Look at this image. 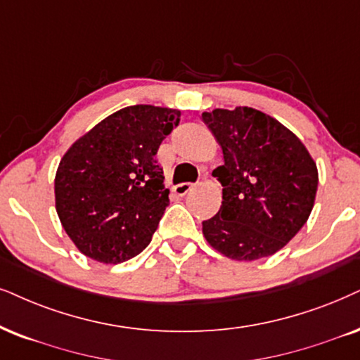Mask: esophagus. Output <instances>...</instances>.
<instances>
[{"label":"esophagus","instance_id":"esophagus-1","mask_svg":"<svg viewBox=\"0 0 360 360\" xmlns=\"http://www.w3.org/2000/svg\"><path fill=\"white\" fill-rule=\"evenodd\" d=\"M193 188H194L193 183H181V184L174 186V189L172 191H174V194H177V195H186Z\"/></svg>","mask_w":360,"mask_h":360}]
</instances>
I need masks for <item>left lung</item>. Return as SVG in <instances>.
<instances>
[{
  "instance_id": "8db88e82",
  "label": "left lung",
  "mask_w": 360,
  "mask_h": 360,
  "mask_svg": "<svg viewBox=\"0 0 360 360\" xmlns=\"http://www.w3.org/2000/svg\"><path fill=\"white\" fill-rule=\"evenodd\" d=\"M222 149L219 212L202 222L211 248L234 261L281 251L306 224L317 193V166L302 141L257 109L202 112Z\"/></svg>"
}]
</instances>
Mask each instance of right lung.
I'll return each instance as SVG.
<instances>
[{
  "mask_svg": "<svg viewBox=\"0 0 360 360\" xmlns=\"http://www.w3.org/2000/svg\"><path fill=\"white\" fill-rule=\"evenodd\" d=\"M181 111L136 104L104 117L71 144L54 177L56 212L84 256L120 264L151 243L169 204L156 161Z\"/></svg>",
  "mask_w": 360,
  "mask_h": 360,
  "instance_id": "1",
  "label": "right lung"
}]
</instances>
